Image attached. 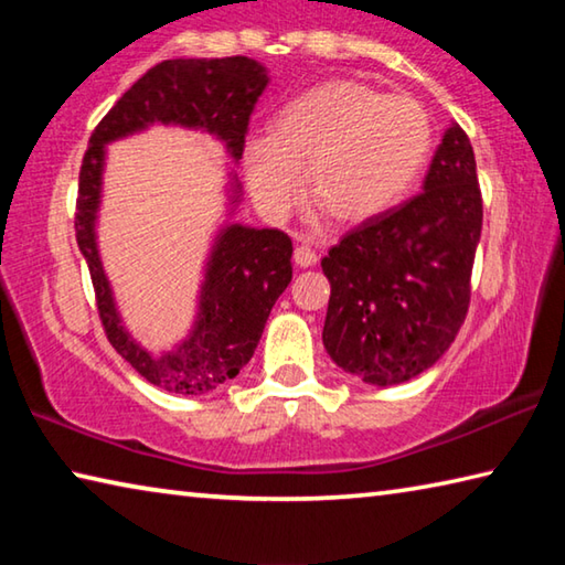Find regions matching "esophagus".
Here are the masks:
<instances>
[{
    "label": "esophagus",
    "mask_w": 565,
    "mask_h": 565,
    "mask_svg": "<svg viewBox=\"0 0 565 565\" xmlns=\"http://www.w3.org/2000/svg\"><path fill=\"white\" fill-rule=\"evenodd\" d=\"M294 264L301 266V269H309V266L317 264V254H313L311 248L303 246V244L296 246L294 248Z\"/></svg>",
    "instance_id": "esophagus-1"
}]
</instances>
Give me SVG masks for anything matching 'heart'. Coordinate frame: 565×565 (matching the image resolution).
Here are the masks:
<instances>
[{"label": "heart", "mask_w": 565, "mask_h": 565, "mask_svg": "<svg viewBox=\"0 0 565 565\" xmlns=\"http://www.w3.org/2000/svg\"><path fill=\"white\" fill-rule=\"evenodd\" d=\"M431 149V121L411 97H384L333 79L286 104L271 137L244 151L246 184L269 216H284L306 189L341 224L388 212L414 184Z\"/></svg>", "instance_id": "1"}]
</instances>
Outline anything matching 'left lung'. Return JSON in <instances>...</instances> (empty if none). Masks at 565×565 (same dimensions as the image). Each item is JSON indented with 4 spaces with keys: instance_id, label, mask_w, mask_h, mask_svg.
<instances>
[{
    "instance_id": "left-lung-1",
    "label": "left lung",
    "mask_w": 565,
    "mask_h": 565,
    "mask_svg": "<svg viewBox=\"0 0 565 565\" xmlns=\"http://www.w3.org/2000/svg\"><path fill=\"white\" fill-rule=\"evenodd\" d=\"M483 202L466 131L451 124L424 191L353 228L321 259L331 284L323 347L371 386L411 381L466 319Z\"/></svg>"
}]
</instances>
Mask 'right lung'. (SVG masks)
Returning a JSON list of instances; mask_svg holds the SVG:
<instances>
[{"mask_svg": "<svg viewBox=\"0 0 565 565\" xmlns=\"http://www.w3.org/2000/svg\"><path fill=\"white\" fill-rule=\"evenodd\" d=\"M269 84L266 66L248 56L167 60L131 84L89 139L79 171L76 244L87 259L99 319L124 361L149 384L171 394L199 396L226 384L254 356L274 303L291 281V238L279 228L226 222L204 266L194 327L174 349L151 353L124 327L97 246L102 177L107 145L154 124L206 131L234 161L244 154L248 117ZM242 202V184L228 174V216Z\"/></svg>", "mask_w": 565, "mask_h": 565, "instance_id": "1", "label": "right lung"}]
</instances>
